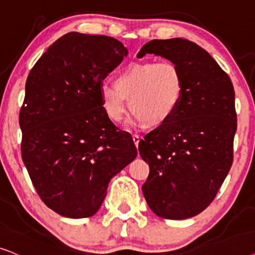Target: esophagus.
<instances>
[{
	"label": "esophagus",
	"mask_w": 255,
	"mask_h": 255,
	"mask_svg": "<svg viewBox=\"0 0 255 255\" xmlns=\"http://www.w3.org/2000/svg\"><path fill=\"white\" fill-rule=\"evenodd\" d=\"M133 141H134V144L138 145V142H140V136H137V135H133Z\"/></svg>",
	"instance_id": "obj_1"
}]
</instances>
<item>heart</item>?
<instances>
[{
  "instance_id": "heart-1",
  "label": "heart",
  "mask_w": 255,
  "mask_h": 255,
  "mask_svg": "<svg viewBox=\"0 0 255 255\" xmlns=\"http://www.w3.org/2000/svg\"><path fill=\"white\" fill-rule=\"evenodd\" d=\"M184 80L182 71L171 62H136L126 65L114 78V86L100 88L101 106L114 124H120L129 108L137 124L161 126L178 111Z\"/></svg>"
}]
</instances>
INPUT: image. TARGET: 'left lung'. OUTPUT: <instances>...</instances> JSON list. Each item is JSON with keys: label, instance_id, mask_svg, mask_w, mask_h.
I'll return each mask as SVG.
<instances>
[{"label": "left lung", "instance_id": "1", "mask_svg": "<svg viewBox=\"0 0 255 255\" xmlns=\"http://www.w3.org/2000/svg\"><path fill=\"white\" fill-rule=\"evenodd\" d=\"M147 53L179 67L184 93L172 119L138 143L150 170L142 192L156 216L186 219L208 208L232 165L233 85L209 52L188 39L150 40L138 52Z\"/></svg>", "mask_w": 255, "mask_h": 255}]
</instances>
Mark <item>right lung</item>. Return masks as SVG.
Masks as SVG:
<instances>
[{
  "instance_id": "right-lung-1",
  "label": "right lung",
  "mask_w": 255,
  "mask_h": 255,
  "mask_svg": "<svg viewBox=\"0 0 255 255\" xmlns=\"http://www.w3.org/2000/svg\"><path fill=\"white\" fill-rule=\"evenodd\" d=\"M128 51L108 36L69 32L30 71L19 112L22 158L40 199L67 218L98 212L108 183L137 155L101 106L103 80Z\"/></svg>"
}]
</instances>
